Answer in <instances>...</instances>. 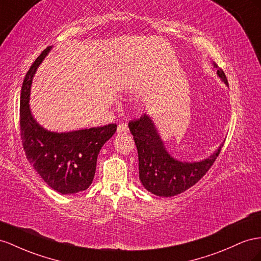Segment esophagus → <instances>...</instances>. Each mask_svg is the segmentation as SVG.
<instances>
[{
  "label": "esophagus",
  "mask_w": 261,
  "mask_h": 261,
  "mask_svg": "<svg viewBox=\"0 0 261 261\" xmlns=\"http://www.w3.org/2000/svg\"><path fill=\"white\" fill-rule=\"evenodd\" d=\"M127 132H128V125L126 123H121L117 126V133L126 134Z\"/></svg>",
  "instance_id": "34e87169"
}]
</instances>
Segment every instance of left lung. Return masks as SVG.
I'll return each instance as SVG.
<instances>
[{
	"instance_id": "1",
	"label": "left lung",
	"mask_w": 261,
	"mask_h": 261,
	"mask_svg": "<svg viewBox=\"0 0 261 261\" xmlns=\"http://www.w3.org/2000/svg\"><path fill=\"white\" fill-rule=\"evenodd\" d=\"M217 74L228 83L222 69H217ZM128 127L137 147L139 179L148 191L159 196H173L193 187L205 175L221 152L222 147L200 163H181L167 152L150 117L143 115L133 119Z\"/></svg>"
}]
</instances>
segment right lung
I'll list each match as a JSON object with an SVG mask.
<instances>
[{"label":"right lung","mask_w":261,"mask_h":261,"mask_svg":"<svg viewBox=\"0 0 261 261\" xmlns=\"http://www.w3.org/2000/svg\"><path fill=\"white\" fill-rule=\"evenodd\" d=\"M51 47H47L25 75L20 91L19 129L26 158L47 185L61 194L87 190L93 181L97 154L114 135L116 124L70 133L44 129L31 114L30 93L33 76Z\"/></svg>","instance_id":"add662e5"}]
</instances>
